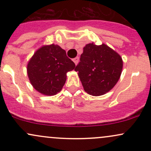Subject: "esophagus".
Returning a JSON list of instances; mask_svg holds the SVG:
<instances>
[{
  "label": "esophagus",
  "instance_id": "1",
  "mask_svg": "<svg viewBox=\"0 0 151 151\" xmlns=\"http://www.w3.org/2000/svg\"><path fill=\"white\" fill-rule=\"evenodd\" d=\"M79 58H78V57H77V58H75L74 59H73V62H74V64H75L76 65H77L78 64V62H79Z\"/></svg>",
  "mask_w": 151,
  "mask_h": 151
}]
</instances>
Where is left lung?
Here are the masks:
<instances>
[{"mask_svg":"<svg viewBox=\"0 0 151 151\" xmlns=\"http://www.w3.org/2000/svg\"><path fill=\"white\" fill-rule=\"evenodd\" d=\"M80 62L74 70L78 72L86 93L98 96L114 88L121 77L123 60L119 53L102 43L86 45Z\"/></svg>","mask_w":151,"mask_h":151,"instance_id":"left-lung-1","label":"left lung"}]
</instances>
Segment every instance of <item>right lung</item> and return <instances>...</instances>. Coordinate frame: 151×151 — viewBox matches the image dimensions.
I'll use <instances>...</instances> for the list:
<instances>
[{
    "label": "right lung",
    "instance_id": "1",
    "mask_svg": "<svg viewBox=\"0 0 151 151\" xmlns=\"http://www.w3.org/2000/svg\"><path fill=\"white\" fill-rule=\"evenodd\" d=\"M75 69V64L67 58L66 51L58 45L40 47L27 65V73L33 88L46 96L61 91L67 80V73Z\"/></svg>",
    "mask_w": 151,
    "mask_h": 151
}]
</instances>
